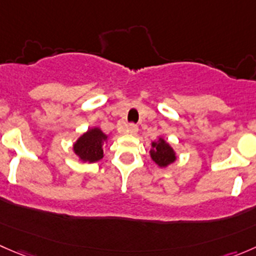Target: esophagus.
Wrapping results in <instances>:
<instances>
[{"label": "esophagus", "mask_w": 256, "mask_h": 256, "mask_svg": "<svg viewBox=\"0 0 256 256\" xmlns=\"http://www.w3.org/2000/svg\"><path fill=\"white\" fill-rule=\"evenodd\" d=\"M126 131H128V134H130V135H136L138 131V126L135 125V124H130V125L128 126V128H126Z\"/></svg>", "instance_id": "obj_1"}]
</instances>
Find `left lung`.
I'll list each match as a JSON object with an SVG mask.
<instances>
[{
	"mask_svg": "<svg viewBox=\"0 0 256 256\" xmlns=\"http://www.w3.org/2000/svg\"><path fill=\"white\" fill-rule=\"evenodd\" d=\"M151 147L152 148L150 150V154H151L152 161L157 166L167 167L177 160L174 150L172 148L171 144L166 142V140H164L162 138H160L158 141H154L151 144Z\"/></svg>",
	"mask_w": 256,
	"mask_h": 256,
	"instance_id": "left-lung-1",
	"label": "left lung"
}]
</instances>
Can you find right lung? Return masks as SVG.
I'll list each match as a JSON object with an SVG mask.
<instances>
[{"mask_svg": "<svg viewBox=\"0 0 256 256\" xmlns=\"http://www.w3.org/2000/svg\"><path fill=\"white\" fill-rule=\"evenodd\" d=\"M108 141L105 135L99 128H89L73 144V151L82 162H98L104 157L102 146Z\"/></svg>", "mask_w": 256, "mask_h": 256, "instance_id": "1", "label": "right lung"}]
</instances>
